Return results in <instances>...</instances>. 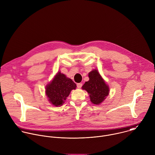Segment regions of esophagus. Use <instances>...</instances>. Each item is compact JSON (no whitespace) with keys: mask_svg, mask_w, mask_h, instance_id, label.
Masks as SVG:
<instances>
[{"mask_svg":"<svg viewBox=\"0 0 155 155\" xmlns=\"http://www.w3.org/2000/svg\"><path fill=\"white\" fill-rule=\"evenodd\" d=\"M82 83H78L77 84V87L78 88H79V89H80L81 87H82Z\"/></svg>","mask_w":155,"mask_h":155,"instance_id":"34e87169","label":"esophagus"}]
</instances>
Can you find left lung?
Segmentation results:
<instances>
[{
    "instance_id": "1",
    "label": "left lung",
    "mask_w": 155,
    "mask_h": 155,
    "mask_svg": "<svg viewBox=\"0 0 155 155\" xmlns=\"http://www.w3.org/2000/svg\"><path fill=\"white\" fill-rule=\"evenodd\" d=\"M89 80L85 82L82 89L86 90L89 95L91 101L94 104H101L109 93V86L106 84L97 70L89 73Z\"/></svg>"
}]
</instances>
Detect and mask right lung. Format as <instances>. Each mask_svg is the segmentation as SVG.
<instances>
[{"mask_svg":"<svg viewBox=\"0 0 155 155\" xmlns=\"http://www.w3.org/2000/svg\"><path fill=\"white\" fill-rule=\"evenodd\" d=\"M76 84L69 78L58 72L53 80L46 86V95L49 101L55 106H61Z\"/></svg>","mask_w":155,"mask_h":155,"instance_id":"obj_1","label":"right lung"}]
</instances>
